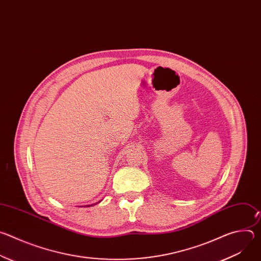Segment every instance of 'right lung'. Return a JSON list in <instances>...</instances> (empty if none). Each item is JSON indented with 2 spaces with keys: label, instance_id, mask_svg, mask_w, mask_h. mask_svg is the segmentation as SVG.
Here are the masks:
<instances>
[{
  "label": "right lung",
  "instance_id": "add662e5",
  "mask_svg": "<svg viewBox=\"0 0 261 261\" xmlns=\"http://www.w3.org/2000/svg\"><path fill=\"white\" fill-rule=\"evenodd\" d=\"M88 206H91V205H88Z\"/></svg>",
  "mask_w": 261,
  "mask_h": 261
}]
</instances>
